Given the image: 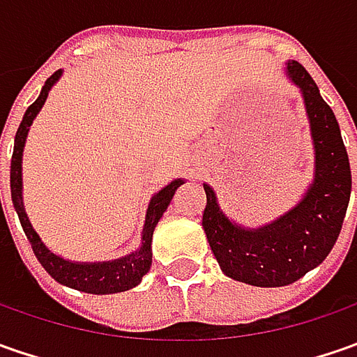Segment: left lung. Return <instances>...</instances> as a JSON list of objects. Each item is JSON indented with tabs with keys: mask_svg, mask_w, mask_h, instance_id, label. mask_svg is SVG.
<instances>
[{
	"mask_svg": "<svg viewBox=\"0 0 357 357\" xmlns=\"http://www.w3.org/2000/svg\"><path fill=\"white\" fill-rule=\"evenodd\" d=\"M286 75L302 93L314 143V181L302 200L260 228H244L220 211L208 185L202 228L216 262L232 280L276 288L300 280L334 248L351 192V171L336 115L298 61Z\"/></svg>",
	"mask_w": 357,
	"mask_h": 357,
	"instance_id": "obj_1",
	"label": "left lung"
}]
</instances>
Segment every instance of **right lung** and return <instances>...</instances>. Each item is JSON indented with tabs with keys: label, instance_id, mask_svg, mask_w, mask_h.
Instances as JSON below:
<instances>
[{
	"label": "right lung",
	"instance_id": "obj_1",
	"mask_svg": "<svg viewBox=\"0 0 357 357\" xmlns=\"http://www.w3.org/2000/svg\"><path fill=\"white\" fill-rule=\"evenodd\" d=\"M63 71H55L49 77L43 85V89L39 93V97L35 99L33 105H29V109L25 111L23 121H21L20 129L15 132V144H13V157H11V176H9V185H11V200H13V208L20 216L23 232L29 240L31 248H33L37 260L41 262V266L49 272L51 278L75 288L87 294H117V292H125L135 288L139 282L143 280V276L149 272L151 262H153V250H151V242H153V232L155 227L158 225L162 213L167 211V206L171 204L172 197L176 192V188L185 185L183 178H174L171 185H167L162 190H158L157 195L149 202L146 208V216H144L143 227V242L141 248L135 252L127 254L117 260H109V262H71L65 260L61 256L53 254L47 246L41 242L39 234L35 232V228L29 222V216L25 213L23 206V178H21V158H23V146H25V139L29 127L37 117V113L41 111V107L47 99L51 87L59 81ZM1 206V202H0Z\"/></svg>",
	"mask_w": 357,
	"mask_h": 357
}]
</instances>
